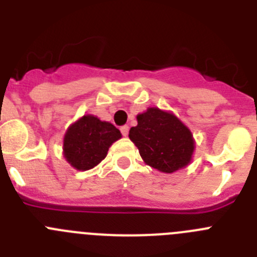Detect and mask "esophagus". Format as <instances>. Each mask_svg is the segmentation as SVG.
Returning <instances> with one entry per match:
<instances>
[{
    "label": "esophagus",
    "mask_w": 257,
    "mask_h": 257,
    "mask_svg": "<svg viewBox=\"0 0 257 257\" xmlns=\"http://www.w3.org/2000/svg\"><path fill=\"white\" fill-rule=\"evenodd\" d=\"M121 133L123 136H127V134H128V126H127V124L121 127Z\"/></svg>",
    "instance_id": "1"
}]
</instances>
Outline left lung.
<instances>
[{
	"mask_svg": "<svg viewBox=\"0 0 257 257\" xmlns=\"http://www.w3.org/2000/svg\"><path fill=\"white\" fill-rule=\"evenodd\" d=\"M136 118L138 126L131 127L128 138L147 165L166 174L189 165L196 144L189 128L176 115L148 108Z\"/></svg>",
	"mask_w": 257,
	"mask_h": 257,
	"instance_id": "1",
	"label": "left lung"
}]
</instances>
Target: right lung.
I'll return each instance as SVG.
<instances>
[{
    "label": "right lung",
    "instance_id": "add662e5",
    "mask_svg": "<svg viewBox=\"0 0 257 257\" xmlns=\"http://www.w3.org/2000/svg\"><path fill=\"white\" fill-rule=\"evenodd\" d=\"M122 135L112 123L95 115H83L68 127L63 143V154L72 167L86 171L101 162L109 147Z\"/></svg>",
    "mask_w": 257,
    "mask_h": 257
}]
</instances>
